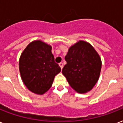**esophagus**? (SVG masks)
Returning a JSON list of instances; mask_svg holds the SVG:
<instances>
[{"instance_id": "obj_1", "label": "esophagus", "mask_w": 123, "mask_h": 123, "mask_svg": "<svg viewBox=\"0 0 123 123\" xmlns=\"http://www.w3.org/2000/svg\"><path fill=\"white\" fill-rule=\"evenodd\" d=\"M59 66L60 67H61V69H62V68H63V63H62V62H60L59 64Z\"/></svg>"}]
</instances>
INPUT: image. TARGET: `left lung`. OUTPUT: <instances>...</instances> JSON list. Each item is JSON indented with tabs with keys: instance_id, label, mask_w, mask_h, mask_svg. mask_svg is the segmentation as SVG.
<instances>
[{
	"instance_id": "1",
	"label": "left lung",
	"mask_w": 123,
	"mask_h": 123,
	"mask_svg": "<svg viewBox=\"0 0 123 123\" xmlns=\"http://www.w3.org/2000/svg\"><path fill=\"white\" fill-rule=\"evenodd\" d=\"M66 64L62 73L70 86L80 93L88 92L99 79L101 59L90 43L83 41L70 47L65 56Z\"/></svg>"
}]
</instances>
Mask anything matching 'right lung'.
Instances as JSON below:
<instances>
[{"instance_id":"right-lung-1","label":"right lung","mask_w":123,"mask_h":123,"mask_svg":"<svg viewBox=\"0 0 123 123\" xmlns=\"http://www.w3.org/2000/svg\"><path fill=\"white\" fill-rule=\"evenodd\" d=\"M19 71L27 88L42 95L51 88L54 77L61 69L55 62L51 46L35 41L28 45L20 55Z\"/></svg>"}]
</instances>
